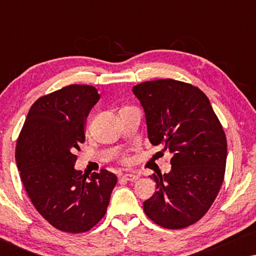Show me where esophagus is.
<instances>
[{"instance_id":"34e87169","label":"esophagus","mask_w":256,"mask_h":256,"mask_svg":"<svg viewBox=\"0 0 256 256\" xmlns=\"http://www.w3.org/2000/svg\"><path fill=\"white\" fill-rule=\"evenodd\" d=\"M138 174H126L122 176L121 178L124 180H129V182H134V180H138Z\"/></svg>"}]
</instances>
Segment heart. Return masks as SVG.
<instances>
[{"label": "heart", "mask_w": 256, "mask_h": 256, "mask_svg": "<svg viewBox=\"0 0 256 256\" xmlns=\"http://www.w3.org/2000/svg\"><path fill=\"white\" fill-rule=\"evenodd\" d=\"M122 162H127V158H124V160H122Z\"/></svg>", "instance_id": "obj_1"}]
</instances>
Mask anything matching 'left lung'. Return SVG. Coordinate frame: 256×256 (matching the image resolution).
<instances>
[{
	"label": "left lung",
	"mask_w": 256,
	"mask_h": 256,
	"mask_svg": "<svg viewBox=\"0 0 256 256\" xmlns=\"http://www.w3.org/2000/svg\"><path fill=\"white\" fill-rule=\"evenodd\" d=\"M132 93L144 110L150 143L172 155L169 174L150 176L157 191L143 210L164 228H184L204 216L222 186L225 132L208 98L191 84L158 79L138 84Z\"/></svg>",
	"instance_id": "8db88e82"
}]
</instances>
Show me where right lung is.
Segmentation results:
<instances>
[{
  "instance_id": "add662e5",
  "label": "right lung",
  "mask_w": 256,
  "mask_h": 256,
  "mask_svg": "<svg viewBox=\"0 0 256 256\" xmlns=\"http://www.w3.org/2000/svg\"><path fill=\"white\" fill-rule=\"evenodd\" d=\"M99 99L90 85H70L40 98L16 143L17 169L31 202L62 232L82 233L96 226L118 182L108 170L88 177L74 169L87 115Z\"/></svg>"
}]
</instances>
